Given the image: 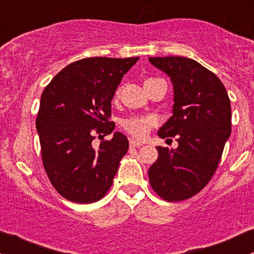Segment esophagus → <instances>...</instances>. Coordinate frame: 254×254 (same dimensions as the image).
<instances>
[{"mask_svg":"<svg viewBox=\"0 0 254 254\" xmlns=\"http://www.w3.org/2000/svg\"><path fill=\"white\" fill-rule=\"evenodd\" d=\"M129 145L130 146H138V148H139V146H142L143 144L140 142H137V140H134V139H129Z\"/></svg>","mask_w":254,"mask_h":254,"instance_id":"34e87169","label":"esophagus"}]
</instances>
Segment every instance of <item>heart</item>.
I'll return each mask as SVG.
<instances>
[{
  "instance_id": "obj_1",
  "label": "heart",
  "mask_w": 254,
  "mask_h": 254,
  "mask_svg": "<svg viewBox=\"0 0 254 254\" xmlns=\"http://www.w3.org/2000/svg\"><path fill=\"white\" fill-rule=\"evenodd\" d=\"M156 121L153 116H133L122 122L125 129L135 138H145Z\"/></svg>"
}]
</instances>
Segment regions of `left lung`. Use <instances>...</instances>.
Here are the masks:
<instances>
[{"mask_svg": "<svg viewBox=\"0 0 254 254\" xmlns=\"http://www.w3.org/2000/svg\"><path fill=\"white\" fill-rule=\"evenodd\" d=\"M174 87L172 116L158 130L160 138L177 135L176 149L156 146L159 156L149 167L153 190L167 202L197 194L210 181L231 134V105L221 80L181 56L149 57Z\"/></svg>", "mask_w": 254, "mask_h": 254, "instance_id": "left-lung-1", "label": "left lung"}]
</instances>
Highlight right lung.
<instances>
[{"label": "right lung", "mask_w": 254, "mask_h": 254, "mask_svg": "<svg viewBox=\"0 0 254 254\" xmlns=\"http://www.w3.org/2000/svg\"><path fill=\"white\" fill-rule=\"evenodd\" d=\"M139 57H90L57 73L44 89L36 130L45 171L64 198L87 204L101 199L111 187L128 139L114 132L94 149L95 133L111 134V100L122 78Z\"/></svg>", "instance_id": "1"}]
</instances>
